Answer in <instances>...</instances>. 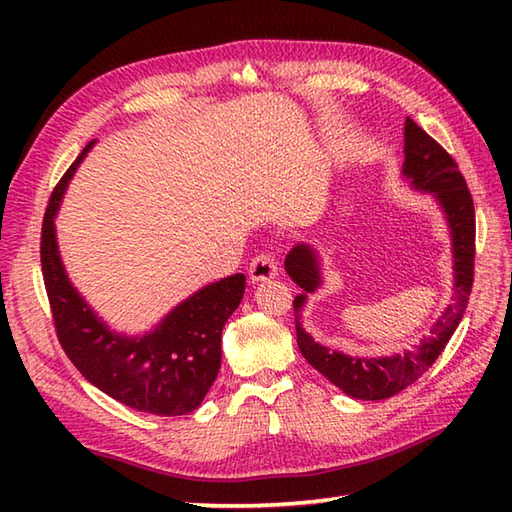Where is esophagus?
Listing matches in <instances>:
<instances>
[{
  "label": "esophagus",
  "mask_w": 512,
  "mask_h": 512,
  "mask_svg": "<svg viewBox=\"0 0 512 512\" xmlns=\"http://www.w3.org/2000/svg\"><path fill=\"white\" fill-rule=\"evenodd\" d=\"M275 275H277V262H275L273 255L262 253V255H257L253 262H250L248 277H250V281H253V284L273 279Z\"/></svg>",
  "instance_id": "obj_1"
}]
</instances>
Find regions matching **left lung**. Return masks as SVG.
<instances>
[{"instance_id":"8db88e82","label":"left lung","mask_w":512,"mask_h":512,"mask_svg":"<svg viewBox=\"0 0 512 512\" xmlns=\"http://www.w3.org/2000/svg\"><path fill=\"white\" fill-rule=\"evenodd\" d=\"M402 178L409 180L411 189L433 195L447 220L453 255V303H449V308L433 323L431 332L413 350L389 356H350L314 341L301 325V312L308 295L317 292L323 284L321 257L317 248L303 242L290 250L284 262L286 273L301 288V295L292 301V308H295L297 345L303 358L343 394L358 400H383L416 383L438 361L460 325L473 286L475 209L471 191L466 189L455 160L409 116L405 121Z\"/></svg>"}]
</instances>
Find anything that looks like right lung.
<instances>
[{"instance_id": "right-lung-1", "label": "right lung", "mask_w": 512, "mask_h": 512, "mask_svg": "<svg viewBox=\"0 0 512 512\" xmlns=\"http://www.w3.org/2000/svg\"><path fill=\"white\" fill-rule=\"evenodd\" d=\"M94 140L52 191L41 226V270L59 343L74 367L136 411L184 416L202 405L222 363V328L244 297L242 273L200 288L145 334L112 330L72 286L61 262L54 217Z\"/></svg>"}]
</instances>
